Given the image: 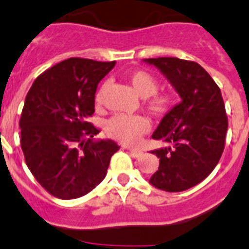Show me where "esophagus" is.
I'll list each match as a JSON object with an SVG mask.
<instances>
[{
  "label": "esophagus",
  "mask_w": 249,
  "mask_h": 249,
  "mask_svg": "<svg viewBox=\"0 0 249 249\" xmlns=\"http://www.w3.org/2000/svg\"><path fill=\"white\" fill-rule=\"evenodd\" d=\"M124 148H126L127 151H130V153H131V156L135 157V159H138V157H141L143 155L142 151L138 150V148H131V147H127V146H124Z\"/></svg>",
  "instance_id": "1"
}]
</instances>
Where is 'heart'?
I'll return each instance as SVG.
<instances>
[{"instance_id": "heart-1", "label": "heart", "mask_w": 249, "mask_h": 249, "mask_svg": "<svg viewBox=\"0 0 249 249\" xmlns=\"http://www.w3.org/2000/svg\"><path fill=\"white\" fill-rule=\"evenodd\" d=\"M134 92L145 99V107L147 111L155 117H162L168 113L174 104V96L171 93L155 94L159 88L157 80L148 72L138 70L131 72L127 77ZM107 83H104L96 94L97 104L103 101ZM150 130V123L141 115H123L118 114L108 120L106 125V132L109 138L125 145H135L140 138Z\"/></svg>"}]
</instances>
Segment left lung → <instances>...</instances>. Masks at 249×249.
I'll list each match as a JSON object with an SVG mask.
<instances>
[{"instance_id": "8db88e82", "label": "left lung", "mask_w": 249, "mask_h": 249, "mask_svg": "<svg viewBox=\"0 0 249 249\" xmlns=\"http://www.w3.org/2000/svg\"><path fill=\"white\" fill-rule=\"evenodd\" d=\"M143 61L159 69L182 99L153 132L152 139L169 146L151 152L160 167L150 183L164 192H183L205 179L224 152L229 123L221 90L196 62L177 57Z\"/></svg>"}]
</instances>
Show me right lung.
<instances>
[{"mask_svg": "<svg viewBox=\"0 0 249 249\" xmlns=\"http://www.w3.org/2000/svg\"><path fill=\"white\" fill-rule=\"evenodd\" d=\"M115 61L71 57L43 72L30 87L19 120L20 146L36 179L56 198L76 199L106 178L113 140H96L99 132L88 118L94 94Z\"/></svg>", "mask_w": 249, "mask_h": 249, "instance_id": "right-lung-1", "label": "right lung"}]
</instances>
